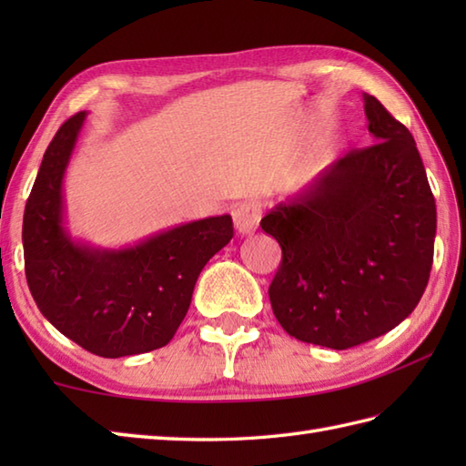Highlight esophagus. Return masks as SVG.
I'll return each instance as SVG.
<instances>
[{"label":"esophagus","instance_id":"1","mask_svg":"<svg viewBox=\"0 0 466 466\" xmlns=\"http://www.w3.org/2000/svg\"><path fill=\"white\" fill-rule=\"evenodd\" d=\"M234 226L240 236L252 234L262 218V206L258 202H242L232 210Z\"/></svg>","mask_w":466,"mask_h":466}]
</instances>
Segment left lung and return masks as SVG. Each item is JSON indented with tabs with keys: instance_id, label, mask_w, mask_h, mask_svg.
Segmentation results:
<instances>
[{
	"instance_id": "obj_1",
	"label": "left lung",
	"mask_w": 466,
	"mask_h": 466,
	"mask_svg": "<svg viewBox=\"0 0 466 466\" xmlns=\"http://www.w3.org/2000/svg\"><path fill=\"white\" fill-rule=\"evenodd\" d=\"M362 97L374 144L326 166L260 222L282 248L268 289L276 320L334 350L379 339L417 309L437 234L412 134L374 96Z\"/></svg>"
}]
</instances>
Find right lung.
<instances>
[{
	"label": "right lung",
	"instance_id": "1",
	"mask_svg": "<svg viewBox=\"0 0 466 466\" xmlns=\"http://www.w3.org/2000/svg\"><path fill=\"white\" fill-rule=\"evenodd\" d=\"M87 112L47 146L24 212V258L39 312L82 349L120 359L162 349L190 309L206 262L232 240V218L174 226L126 248H96L66 230L64 176Z\"/></svg>",
	"mask_w": 466,
	"mask_h": 466
}]
</instances>
